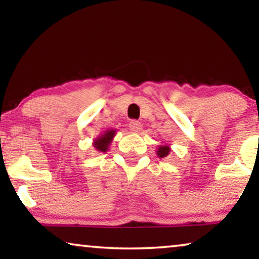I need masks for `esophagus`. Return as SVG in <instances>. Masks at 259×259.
I'll list each match as a JSON object with an SVG mask.
<instances>
[{"label":"esophagus","instance_id":"34e87169","mask_svg":"<svg viewBox=\"0 0 259 259\" xmlns=\"http://www.w3.org/2000/svg\"><path fill=\"white\" fill-rule=\"evenodd\" d=\"M141 122L138 121V120H131L130 122V130L132 131V132H139L141 130Z\"/></svg>","mask_w":259,"mask_h":259}]
</instances>
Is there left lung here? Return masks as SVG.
<instances>
[{
  "instance_id": "obj_1",
  "label": "left lung",
  "mask_w": 259,
  "mask_h": 259,
  "mask_svg": "<svg viewBox=\"0 0 259 259\" xmlns=\"http://www.w3.org/2000/svg\"><path fill=\"white\" fill-rule=\"evenodd\" d=\"M169 153V148H168V146H160L159 147V150H158V155L160 158H164V157H166V155H167Z\"/></svg>"
}]
</instances>
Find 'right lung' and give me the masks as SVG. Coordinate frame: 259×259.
Segmentation results:
<instances>
[{
    "label": "right lung",
    "instance_id": "1",
    "mask_svg": "<svg viewBox=\"0 0 259 259\" xmlns=\"http://www.w3.org/2000/svg\"><path fill=\"white\" fill-rule=\"evenodd\" d=\"M113 137H114V131H107L104 136L100 137L99 139L94 141L95 148L101 152H106L108 148V145L111 144Z\"/></svg>",
    "mask_w": 259,
    "mask_h": 259
}]
</instances>
